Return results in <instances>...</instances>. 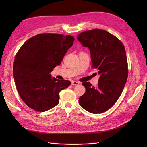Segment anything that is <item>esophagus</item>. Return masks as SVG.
<instances>
[{"label": "esophagus", "instance_id": "esophagus-1", "mask_svg": "<svg viewBox=\"0 0 147 147\" xmlns=\"http://www.w3.org/2000/svg\"><path fill=\"white\" fill-rule=\"evenodd\" d=\"M80 83L79 82H76V81H73L71 82L72 85H76V84H79Z\"/></svg>", "mask_w": 147, "mask_h": 147}]
</instances>
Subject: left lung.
I'll use <instances>...</instances> for the list:
<instances>
[{
  "label": "left lung",
  "instance_id": "obj_1",
  "mask_svg": "<svg viewBox=\"0 0 147 147\" xmlns=\"http://www.w3.org/2000/svg\"><path fill=\"white\" fill-rule=\"evenodd\" d=\"M78 39L89 49L92 67L100 74L96 87L90 82L82 83L86 92L79 98V104L89 113H104L117 102L127 79L125 46L114 35L98 28L80 33Z\"/></svg>",
  "mask_w": 147,
  "mask_h": 147
}]
</instances>
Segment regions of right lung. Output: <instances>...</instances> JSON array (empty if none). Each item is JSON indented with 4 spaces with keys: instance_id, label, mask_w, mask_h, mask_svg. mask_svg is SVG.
Returning a JSON list of instances; mask_svg holds the SVG:
<instances>
[{
    "instance_id": "add662e5",
    "label": "right lung",
    "mask_w": 147,
    "mask_h": 147,
    "mask_svg": "<svg viewBox=\"0 0 147 147\" xmlns=\"http://www.w3.org/2000/svg\"><path fill=\"white\" fill-rule=\"evenodd\" d=\"M74 38L55 33L31 37L22 45L15 57L13 78L24 102L37 111L49 110L59 103L61 90L71 82L52 78L51 72L60 65Z\"/></svg>"
}]
</instances>
